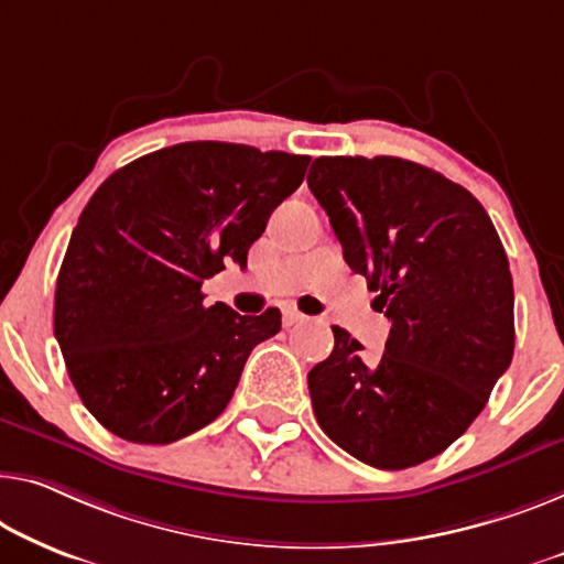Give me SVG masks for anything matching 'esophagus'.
I'll use <instances>...</instances> for the list:
<instances>
[{
  "mask_svg": "<svg viewBox=\"0 0 564 564\" xmlns=\"http://www.w3.org/2000/svg\"><path fill=\"white\" fill-rule=\"evenodd\" d=\"M304 314H301V311L296 308V306H285L283 308V326L285 329H291V326H296V324H301L304 322Z\"/></svg>",
  "mask_w": 564,
  "mask_h": 564,
  "instance_id": "obj_1",
  "label": "esophagus"
}]
</instances>
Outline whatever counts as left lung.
<instances>
[{
  "instance_id": "8db88e82",
  "label": "left lung",
  "mask_w": 564,
  "mask_h": 564,
  "mask_svg": "<svg viewBox=\"0 0 564 564\" xmlns=\"http://www.w3.org/2000/svg\"><path fill=\"white\" fill-rule=\"evenodd\" d=\"M306 182L392 322L380 359L334 326L308 372L314 415L362 464H423L466 433L514 355L499 232L468 189L408 159L318 156Z\"/></svg>"
}]
</instances>
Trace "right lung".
Listing matches in <instances>:
<instances>
[{"instance_id":"1","label":"right lung","mask_w":564,"mask_h":564,"mask_svg":"<svg viewBox=\"0 0 564 564\" xmlns=\"http://www.w3.org/2000/svg\"><path fill=\"white\" fill-rule=\"evenodd\" d=\"M311 156L187 141L116 170L70 235L55 336L83 405L131 443L166 445L228 408L281 311L205 306L202 281L248 250Z\"/></svg>"}]
</instances>
